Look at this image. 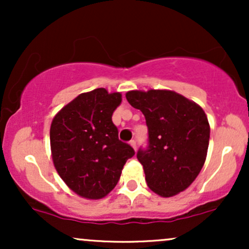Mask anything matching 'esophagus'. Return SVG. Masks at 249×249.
<instances>
[{"label": "esophagus", "mask_w": 249, "mask_h": 249, "mask_svg": "<svg viewBox=\"0 0 249 249\" xmlns=\"http://www.w3.org/2000/svg\"><path fill=\"white\" fill-rule=\"evenodd\" d=\"M130 145H131V146H132V147L134 148V151L137 150V144H136V141H134V139H132V141L130 142Z\"/></svg>", "instance_id": "esophagus-1"}]
</instances>
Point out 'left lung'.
Here are the masks:
<instances>
[{
	"instance_id": "1",
	"label": "left lung",
	"mask_w": 249,
	"mask_h": 249,
	"mask_svg": "<svg viewBox=\"0 0 249 249\" xmlns=\"http://www.w3.org/2000/svg\"><path fill=\"white\" fill-rule=\"evenodd\" d=\"M126 99L146 121L148 145L137 158L147 186L161 196L186 190L206 160L210 124L204 110L168 90L128 91Z\"/></svg>"
}]
</instances>
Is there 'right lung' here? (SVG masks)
<instances>
[{"mask_svg":"<svg viewBox=\"0 0 249 249\" xmlns=\"http://www.w3.org/2000/svg\"><path fill=\"white\" fill-rule=\"evenodd\" d=\"M121 102L119 92L95 89L65 105L51 123L53 165L65 184L83 198H104L134 156L133 148L119 141L112 123Z\"/></svg>","mask_w":249,"mask_h":249,"instance_id":"add662e5","label":"right lung"}]
</instances>
